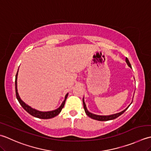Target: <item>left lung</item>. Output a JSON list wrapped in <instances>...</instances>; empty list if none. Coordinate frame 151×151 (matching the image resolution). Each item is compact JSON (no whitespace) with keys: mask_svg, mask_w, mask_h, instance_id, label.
I'll return each instance as SVG.
<instances>
[{"mask_svg":"<svg viewBox=\"0 0 151 151\" xmlns=\"http://www.w3.org/2000/svg\"><path fill=\"white\" fill-rule=\"evenodd\" d=\"M126 62H127V64L128 65L129 67L132 68L131 66V64L130 63V62H129V60L127 58H126ZM131 103V104H132ZM83 107H84V109H85V113L87 114L89 117H91V119H94V120H97V121H110V120H113V119H115L116 118H117L118 116H119L120 115H121L123 113H124L126 110H127L128 107L130 106V104L128 106V107H127L124 110L122 111L121 112H119V113H115V114H113V115H95V114H93V113H91L88 111L87 110V107H86V105H85V101H84V98H83Z\"/></svg>","mask_w":151,"mask_h":151,"instance_id":"8db88e82","label":"left lung"}]
</instances>
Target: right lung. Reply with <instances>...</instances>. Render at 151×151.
I'll return each mask as SVG.
<instances>
[{"instance_id":"1","label":"right lung","mask_w":151,"mask_h":151,"mask_svg":"<svg viewBox=\"0 0 151 151\" xmlns=\"http://www.w3.org/2000/svg\"><path fill=\"white\" fill-rule=\"evenodd\" d=\"M19 70V69H18ZM17 74H18V71L16 73V76H15V94H16V98L19 101L20 105L23 107V108L27 112H28L30 115H31L32 116H35V117L36 118H39V119H51L55 117V116L58 115L59 113H60L61 110L64 107V104H65V101L66 100V98L68 97V93H67L65 96V98H64V100L63 101V102L61 104L60 106L57 108V109H55L53 111H40L36 110L35 109L32 108L31 107H30L29 106L27 105V104L23 102V101L21 100L20 98L19 94L17 93Z\"/></svg>"}]
</instances>
